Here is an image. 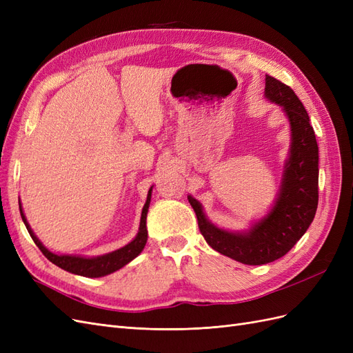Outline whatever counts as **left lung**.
I'll return each mask as SVG.
<instances>
[{
  "label": "left lung",
  "instance_id": "1",
  "mask_svg": "<svg viewBox=\"0 0 353 353\" xmlns=\"http://www.w3.org/2000/svg\"><path fill=\"white\" fill-rule=\"evenodd\" d=\"M266 99L280 104L292 128V147L274 208L248 232H230L210 223L200 203L188 196L199 230L213 250L245 265L270 263L290 250L314 221L318 206V144L305 105L294 91L266 74Z\"/></svg>",
  "mask_w": 353,
  "mask_h": 353
}]
</instances>
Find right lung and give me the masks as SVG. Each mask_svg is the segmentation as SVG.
I'll return each instance as SVG.
<instances>
[{
    "mask_svg": "<svg viewBox=\"0 0 353 353\" xmlns=\"http://www.w3.org/2000/svg\"><path fill=\"white\" fill-rule=\"evenodd\" d=\"M150 199H152V188L148 191L147 196V201L143 208L141 212V221H140V230H138L137 237L130 243L126 244L125 248L114 250L112 253L103 254V256H97V258H82V256H70V254H56L51 253L50 250H47L42 243L37 239V236L34 234V231L30 230L29 223L23 215L22 206L20 208V215H22V219L26 225L28 232L30 234L32 240L35 241V244L39 248V250L42 252V254L46 258L52 262L54 265H57L59 268L69 271L72 274L77 275H82V276H90V279H97V276H104L108 274H112L117 270H121L122 266H125L128 262H131L134 258H137L144 249V245L147 243V227H145V219H147V212H148V205H150Z\"/></svg>",
    "mask_w": 353,
    "mask_h": 353,
    "instance_id": "add662e5",
    "label": "right lung"
}]
</instances>
